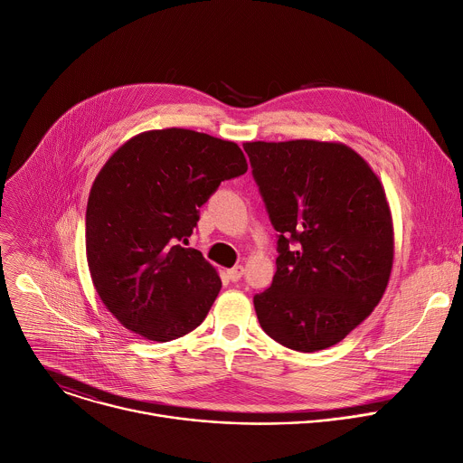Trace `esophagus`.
Masks as SVG:
<instances>
[{"mask_svg":"<svg viewBox=\"0 0 463 463\" xmlns=\"http://www.w3.org/2000/svg\"><path fill=\"white\" fill-rule=\"evenodd\" d=\"M226 273H228V279H230V281H239L241 277H242V273H244V268H242L241 264H237V266L230 268Z\"/></svg>","mask_w":463,"mask_h":463,"instance_id":"1","label":"esophagus"}]
</instances>
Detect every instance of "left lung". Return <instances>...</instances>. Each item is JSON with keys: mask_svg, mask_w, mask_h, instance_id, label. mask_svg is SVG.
<instances>
[{"mask_svg": "<svg viewBox=\"0 0 463 463\" xmlns=\"http://www.w3.org/2000/svg\"><path fill=\"white\" fill-rule=\"evenodd\" d=\"M277 239L271 287L253 298L262 330L317 352L345 339L382 301L394 260L380 178L339 142H246Z\"/></svg>", "mask_w": 463, "mask_h": 463, "instance_id": "left-lung-1", "label": "left lung"}]
</instances>
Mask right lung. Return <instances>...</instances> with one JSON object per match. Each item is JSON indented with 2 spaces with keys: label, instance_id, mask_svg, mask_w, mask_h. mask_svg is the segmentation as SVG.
<instances>
[{
  "label": "right lung",
  "instance_id": "right-lung-1",
  "mask_svg": "<svg viewBox=\"0 0 463 463\" xmlns=\"http://www.w3.org/2000/svg\"><path fill=\"white\" fill-rule=\"evenodd\" d=\"M246 169L235 142L180 128L140 133L104 164L87 201L85 253L102 303L128 330L165 343L204 321L221 277L182 242L221 182Z\"/></svg>",
  "mask_w": 463,
  "mask_h": 463
}]
</instances>
